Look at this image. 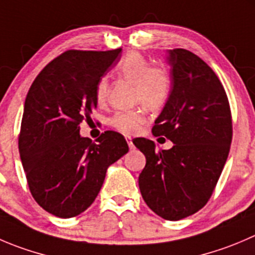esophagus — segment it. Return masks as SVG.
<instances>
[{
  "label": "esophagus",
  "mask_w": 255,
  "mask_h": 255,
  "mask_svg": "<svg viewBox=\"0 0 255 255\" xmlns=\"http://www.w3.org/2000/svg\"><path fill=\"white\" fill-rule=\"evenodd\" d=\"M126 139H127L128 145H129V149H134V144H133V142H132V138L127 137V138H126Z\"/></svg>",
  "instance_id": "1"
}]
</instances>
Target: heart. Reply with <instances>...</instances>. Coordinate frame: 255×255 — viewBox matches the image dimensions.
Masks as SVG:
<instances>
[{
  "mask_svg": "<svg viewBox=\"0 0 255 255\" xmlns=\"http://www.w3.org/2000/svg\"><path fill=\"white\" fill-rule=\"evenodd\" d=\"M121 77L134 83V100L142 102L148 110L157 111L167 102L170 93V77L160 67H149L147 59L139 53L129 52L123 57L117 67ZM108 82L101 78L96 86V101L98 105L105 103L107 98ZM145 122L143 108L120 111L111 118L110 123L125 134H133L140 129Z\"/></svg>",
  "mask_w": 255,
  "mask_h": 255,
  "instance_id": "b5f03b06",
  "label": "heart"
}]
</instances>
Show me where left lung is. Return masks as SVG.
Listing matches in <instances>:
<instances>
[{
	"mask_svg": "<svg viewBox=\"0 0 255 255\" xmlns=\"http://www.w3.org/2000/svg\"><path fill=\"white\" fill-rule=\"evenodd\" d=\"M169 97L152 128L173 142L155 150L153 140L137 138L145 155L138 178L147 206L167 221H179L203 208L229 154L232 115L228 97L211 67L183 48L168 51Z\"/></svg>",
	"mask_w": 255,
	"mask_h": 255,
	"instance_id": "left-lung-1",
	"label": "left lung"
}]
</instances>
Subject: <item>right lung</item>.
Returning a JSON list of instances; mask_svg holds the SVG:
<instances>
[{"label": "right lung", "instance_id": "right-lung-1", "mask_svg": "<svg viewBox=\"0 0 255 255\" xmlns=\"http://www.w3.org/2000/svg\"><path fill=\"white\" fill-rule=\"evenodd\" d=\"M121 51L65 52L39 72L27 93L19 157L34 201L59 218L85 212L107 168L128 152L125 137L113 130L102 133L98 143L80 134V123L97 108L96 86Z\"/></svg>", "mask_w": 255, "mask_h": 255}]
</instances>
